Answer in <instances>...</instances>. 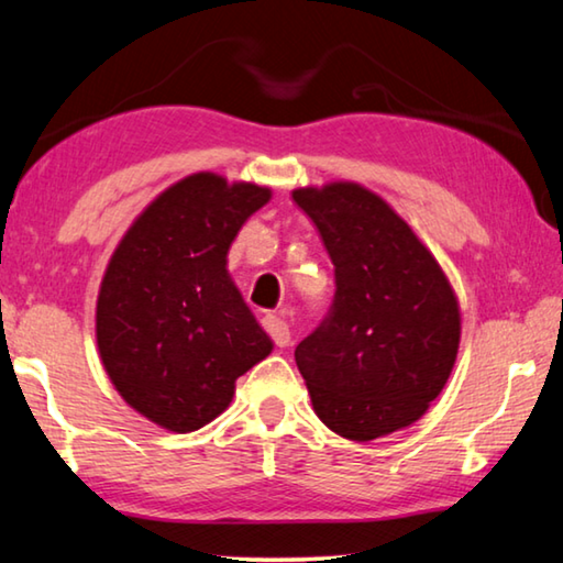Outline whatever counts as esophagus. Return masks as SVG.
Returning <instances> with one entry per match:
<instances>
[{
	"instance_id": "obj_1",
	"label": "esophagus",
	"mask_w": 563,
	"mask_h": 563,
	"mask_svg": "<svg viewBox=\"0 0 563 563\" xmlns=\"http://www.w3.org/2000/svg\"><path fill=\"white\" fill-rule=\"evenodd\" d=\"M263 325H265V330L271 332V338L275 340V345H278V347H288L290 345V325L280 316H275V312H271V316L263 318Z\"/></svg>"
}]
</instances>
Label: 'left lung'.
Listing matches in <instances>:
<instances>
[{
    "instance_id": "1",
    "label": "left lung",
    "mask_w": 563,
    "mask_h": 563,
    "mask_svg": "<svg viewBox=\"0 0 563 563\" xmlns=\"http://www.w3.org/2000/svg\"><path fill=\"white\" fill-rule=\"evenodd\" d=\"M335 265L328 320L295 347L322 424L369 442L417 422L452 375L462 312L430 247L355 180L292 190Z\"/></svg>"
}]
</instances>
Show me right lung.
<instances>
[{"label": "right lung", "mask_w": 563, "mask_h": 563, "mask_svg": "<svg viewBox=\"0 0 563 563\" xmlns=\"http://www.w3.org/2000/svg\"><path fill=\"white\" fill-rule=\"evenodd\" d=\"M268 186L198 170L151 201L113 251L97 298V345L131 409L196 432L233 402L235 379L273 340L228 273L238 231Z\"/></svg>", "instance_id": "obj_1"}]
</instances>
